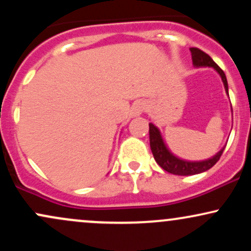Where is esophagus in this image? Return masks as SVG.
Masks as SVG:
<instances>
[{"label": "esophagus", "mask_w": 251, "mask_h": 251, "mask_svg": "<svg viewBox=\"0 0 251 251\" xmlns=\"http://www.w3.org/2000/svg\"><path fill=\"white\" fill-rule=\"evenodd\" d=\"M145 108H146V102L144 101V100H137V101H134V103L131 107V116L139 117L140 114L145 111Z\"/></svg>", "instance_id": "34e87169"}]
</instances>
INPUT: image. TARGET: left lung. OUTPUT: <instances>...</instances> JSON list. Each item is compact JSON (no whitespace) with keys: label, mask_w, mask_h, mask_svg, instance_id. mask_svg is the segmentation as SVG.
Returning a JSON list of instances; mask_svg holds the SVG:
<instances>
[{"label":"left lung","mask_w":251,"mask_h":251,"mask_svg":"<svg viewBox=\"0 0 251 251\" xmlns=\"http://www.w3.org/2000/svg\"><path fill=\"white\" fill-rule=\"evenodd\" d=\"M190 51H191L192 63H194L196 68L210 67L214 68V70L217 72L218 75L221 76L222 81H223L226 93L227 94V97H229V88H227L226 76V74H224V72L222 71L221 68L216 65L214 60H212L208 54L204 53V51L198 50V48H190ZM149 126L150 146H151V151L152 153H153L155 162H157V164L160 168L172 175L192 176L208 171L209 169H211L212 166L218 162V159H220L222 153H223L224 151V148H222L215 155H212L211 158H208V159L204 160L183 159V158H179L178 155L172 153L171 150L168 148L165 140H164L160 129L158 128L153 123H150Z\"/></svg>","instance_id":"1"}]
</instances>
